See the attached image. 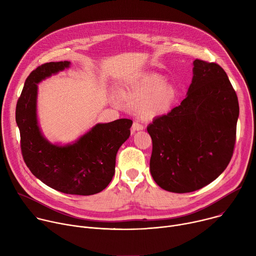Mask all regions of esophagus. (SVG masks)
Instances as JSON below:
<instances>
[{
    "instance_id": "34e87169",
    "label": "esophagus",
    "mask_w": 256,
    "mask_h": 256,
    "mask_svg": "<svg viewBox=\"0 0 256 256\" xmlns=\"http://www.w3.org/2000/svg\"><path fill=\"white\" fill-rule=\"evenodd\" d=\"M144 130V126L142 124H138L136 122H134L132 124V132H136V130Z\"/></svg>"
}]
</instances>
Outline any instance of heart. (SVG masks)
<instances>
[{"mask_svg": "<svg viewBox=\"0 0 256 256\" xmlns=\"http://www.w3.org/2000/svg\"><path fill=\"white\" fill-rule=\"evenodd\" d=\"M120 96L134 104L136 114L142 120H154L167 114L177 102L179 92L158 74H144L118 90Z\"/></svg>", "mask_w": 256, "mask_h": 256, "instance_id": "heart-1", "label": "heart"}]
</instances>
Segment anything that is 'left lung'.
<instances>
[{
  "mask_svg": "<svg viewBox=\"0 0 256 256\" xmlns=\"http://www.w3.org/2000/svg\"><path fill=\"white\" fill-rule=\"evenodd\" d=\"M192 72L186 99L147 128L153 142L152 177L176 194L198 190L220 176L236 140L239 104L226 72L196 60Z\"/></svg>",
  "mask_w": 256,
  "mask_h": 256,
  "instance_id": "obj_1",
  "label": "left lung"
}]
</instances>
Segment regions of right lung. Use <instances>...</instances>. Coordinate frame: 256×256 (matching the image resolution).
<instances>
[{
  "label": "right lung",
  "instance_id": "add662e5",
  "mask_svg": "<svg viewBox=\"0 0 256 256\" xmlns=\"http://www.w3.org/2000/svg\"><path fill=\"white\" fill-rule=\"evenodd\" d=\"M70 64L68 60L50 62L30 72L17 102L16 122L23 159L35 177L64 194L91 196L102 192L112 181L118 151L130 136L132 120L97 124L68 144L48 142L38 120V84Z\"/></svg>",
  "mask_w": 256,
  "mask_h": 256
}]
</instances>
